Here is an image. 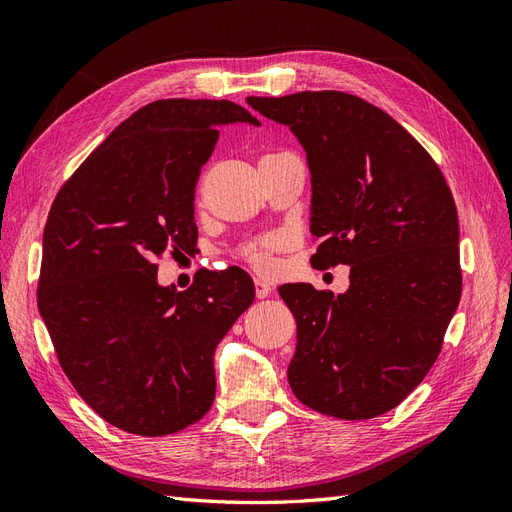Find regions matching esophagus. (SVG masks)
I'll return each instance as SVG.
<instances>
[{"instance_id":"esophagus-1","label":"esophagus","mask_w":512,"mask_h":512,"mask_svg":"<svg viewBox=\"0 0 512 512\" xmlns=\"http://www.w3.org/2000/svg\"><path fill=\"white\" fill-rule=\"evenodd\" d=\"M254 286H256V297L258 299H267L269 294L273 292V286L269 282H265V280H256Z\"/></svg>"}]
</instances>
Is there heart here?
Masks as SVG:
<instances>
[{
  "label": "heart",
  "mask_w": 512,
  "mask_h": 512,
  "mask_svg": "<svg viewBox=\"0 0 512 512\" xmlns=\"http://www.w3.org/2000/svg\"><path fill=\"white\" fill-rule=\"evenodd\" d=\"M247 258H250V262H252L254 267H258V269H262V271H267V269L271 267L269 254H267L265 250H260V247H252V250L247 252Z\"/></svg>",
  "instance_id": "heart-1"
}]
</instances>
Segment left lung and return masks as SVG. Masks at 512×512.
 <instances>
[{"label":"left lung","mask_w":512,"mask_h":512,"mask_svg":"<svg viewBox=\"0 0 512 512\" xmlns=\"http://www.w3.org/2000/svg\"><path fill=\"white\" fill-rule=\"evenodd\" d=\"M301 143L312 265L350 267V288H277L297 320L288 365L307 408L363 421L401 404L436 363L461 297L459 220L438 164L382 108L344 91L247 98Z\"/></svg>","instance_id":"left-lung-1"}]
</instances>
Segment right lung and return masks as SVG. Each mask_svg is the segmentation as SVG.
I'll use <instances>...</instances> for the list:
<instances>
[{
  "label": "right lung",
  "mask_w": 512,
  "mask_h": 512,
  "mask_svg": "<svg viewBox=\"0 0 512 512\" xmlns=\"http://www.w3.org/2000/svg\"><path fill=\"white\" fill-rule=\"evenodd\" d=\"M232 123L260 126L228 100L138 108L76 168L44 226L38 309L61 369L106 423L136 436L207 414L215 348L256 297L237 267L179 292L153 265L196 245V181Z\"/></svg>",
  "instance_id": "1"
}]
</instances>
